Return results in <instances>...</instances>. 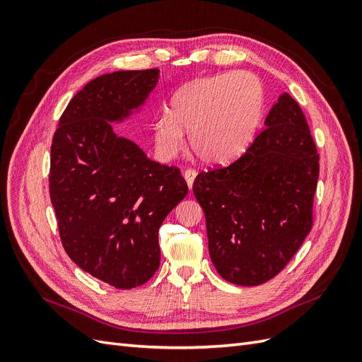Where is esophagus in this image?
Wrapping results in <instances>:
<instances>
[{"instance_id": "esophagus-1", "label": "esophagus", "mask_w": 362, "mask_h": 362, "mask_svg": "<svg viewBox=\"0 0 362 362\" xmlns=\"http://www.w3.org/2000/svg\"><path fill=\"white\" fill-rule=\"evenodd\" d=\"M196 175H198V172H196L194 169H187V170L184 172V180H185V182H187L190 190H192V187H193V182H194Z\"/></svg>"}]
</instances>
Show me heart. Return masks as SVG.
<instances>
[{
    "label": "heart",
    "instance_id": "1",
    "mask_svg": "<svg viewBox=\"0 0 362 362\" xmlns=\"http://www.w3.org/2000/svg\"><path fill=\"white\" fill-rule=\"evenodd\" d=\"M266 110V90L257 75L229 71L193 80L173 93L169 113L157 115L154 145L172 160L189 133L192 149L206 163H226L254 141Z\"/></svg>",
    "mask_w": 362,
    "mask_h": 362
}]
</instances>
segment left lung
I'll return each mask as SVG.
<instances>
[{
    "mask_svg": "<svg viewBox=\"0 0 362 362\" xmlns=\"http://www.w3.org/2000/svg\"><path fill=\"white\" fill-rule=\"evenodd\" d=\"M264 125L242 157L193 182L213 264L225 281L245 287L276 276L302 246L319 180L308 124L287 92Z\"/></svg>",
    "mask_w": 362,
    "mask_h": 362,
    "instance_id": "obj_1",
    "label": "left lung"
}]
</instances>
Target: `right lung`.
<instances>
[{
	"label": "right lung",
	"mask_w": 362,
	"mask_h": 362,
	"mask_svg": "<svg viewBox=\"0 0 362 362\" xmlns=\"http://www.w3.org/2000/svg\"><path fill=\"white\" fill-rule=\"evenodd\" d=\"M158 69L96 76L69 101L51 145L49 196L64 250L108 286L129 290L160 266L158 229L189 189L177 168L116 134L139 113Z\"/></svg>",
	"instance_id": "right-lung-1"
}]
</instances>
